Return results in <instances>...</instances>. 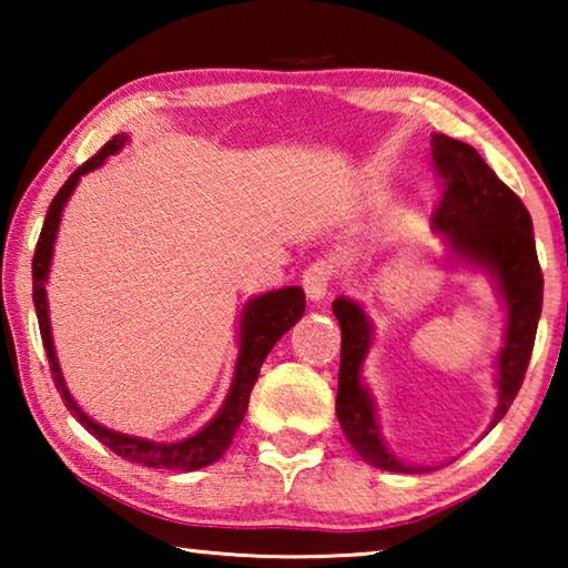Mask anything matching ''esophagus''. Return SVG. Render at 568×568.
<instances>
[{
    "instance_id": "obj_1",
    "label": "esophagus",
    "mask_w": 568,
    "mask_h": 568,
    "mask_svg": "<svg viewBox=\"0 0 568 568\" xmlns=\"http://www.w3.org/2000/svg\"><path fill=\"white\" fill-rule=\"evenodd\" d=\"M335 263L328 261V257H323V261H315L305 267L303 273V287L311 301H321V297L328 295V287L335 277Z\"/></svg>"
}]
</instances>
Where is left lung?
I'll list each match as a JSON object with an SVG mask.
<instances>
[{
	"label": "left lung",
	"mask_w": 568,
	"mask_h": 568,
	"mask_svg": "<svg viewBox=\"0 0 568 568\" xmlns=\"http://www.w3.org/2000/svg\"><path fill=\"white\" fill-rule=\"evenodd\" d=\"M434 170L444 185L430 225L446 237L450 253L491 271L508 307L506 345L498 353V406L491 426L511 408L531 361L536 325L544 303V275L538 265L534 225L516 192L496 178L478 152L466 142L434 134L430 142ZM341 323V373L338 413L348 444L371 466L393 474H420L436 468H413L390 454L383 444L373 400L361 383V365L371 348V321L363 307L348 297L333 303Z\"/></svg>",
	"instance_id": "8db88e82"
}]
</instances>
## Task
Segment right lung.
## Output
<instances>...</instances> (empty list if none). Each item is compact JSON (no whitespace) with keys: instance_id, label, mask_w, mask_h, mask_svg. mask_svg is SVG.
<instances>
[{"instance_id":"obj_1","label":"right lung","mask_w":568,"mask_h":568,"mask_svg":"<svg viewBox=\"0 0 568 568\" xmlns=\"http://www.w3.org/2000/svg\"><path fill=\"white\" fill-rule=\"evenodd\" d=\"M124 142H128V134H114L110 142H104L100 152L90 158L84 165L77 168L70 180L64 182L57 192L54 200L47 210L44 225L40 240H37V250L32 257V297H34V311L37 321H40V333L42 343L47 351V361H50L52 381L64 406L70 408L72 416L82 423L90 434L102 440L104 446L114 454L122 456L124 460H132V464L150 466V468H168V470H195L215 464V460L225 454L227 446L233 444L235 430L245 418L250 393L257 381V373H261V365L267 358V353L273 351V345L281 341V335L293 328V325L303 318L305 313V293L303 287H283V291L265 293L255 301H250L243 311V325H240V355L235 365V378L233 386H230L225 406L220 408L217 416L207 423V426L200 430V434L190 436L185 440H178V444H155V440L134 438L124 434H114V430L100 426L92 418L84 416L80 406L72 400L70 393L64 388L60 363L54 358V345H52V333H50V315H47V295H44V283L47 273H50V261H52V245L57 235V225H60L62 207L67 197L72 195V190L84 172L100 168L104 158H110L118 152Z\"/></svg>"}]
</instances>
